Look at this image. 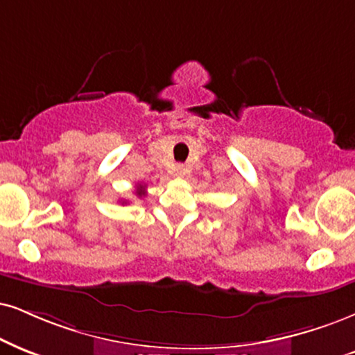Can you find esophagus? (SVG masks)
Masks as SVG:
<instances>
[{"label": "esophagus", "instance_id": "esophagus-1", "mask_svg": "<svg viewBox=\"0 0 355 355\" xmlns=\"http://www.w3.org/2000/svg\"><path fill=\"white\" fill-rule=\"evenodd\" d=\"M187 174V168L184 164H178L176 166V176L178 178H184Z\"/></svg>", "mask_w": 355, "mask_h": 355}]
</instances>
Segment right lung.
Segmentation results:
<instances>
[{
    "instance_id": "right-lung-1",
    "label": "right lung",
    "mask_w": 355,
    "mask_h": 355,
    "mask_svg": "<svg viewBox=\"0 0 355 355\" xmlns=\"http://www.w3.org/2000/svg\"><path fill=\"white\" fill-rule=\"evenodd\" d=\"M137 187H138V189H137V196H139V198H141V196H144V187H146V186H144V184H138Z\"/></svg>"
}]
</instances>
